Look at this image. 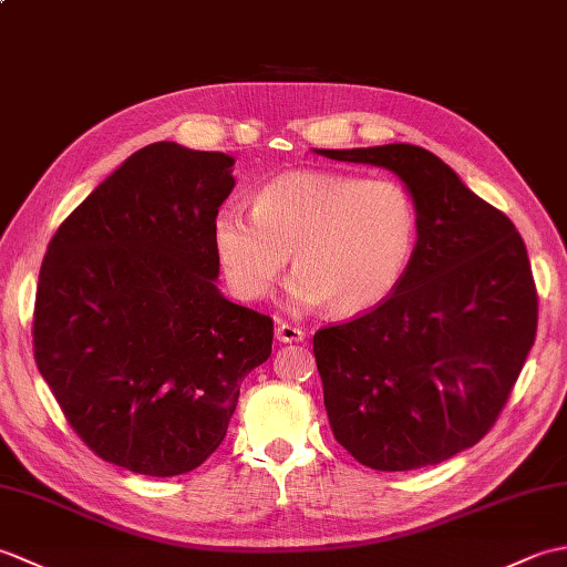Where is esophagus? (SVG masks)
<instances>
[{
    "instance_id": "esophagus-1",
    "label": "esophagus",
    "mask_w": 567,
    "mask_h": 567,
    "mask_svg": "<svg viewBox=\"0 0 567 567\" xmlns=\"http://www.w3.org/2000/svg\"><path fill=\"white\" fill-rule=\"evenodd\" d=\"M275 336H277V341L280 343H299V341H305V331L299 329V327H292V323H277V329H275Z\"/></svg>"
}]
</instances>
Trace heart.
I'll return each instance as SVG.
<instances>
[{
	"instance_id": "heart-1",
	"label": "heart",
	"mask_w": 567,
	"mask_h": 567,
	"mask_svg": "<svg viewBox=\"0 0 567 567\" xmlns=\"http://www.w3.org/2000/svg\"><path fill=\"white\" fill-rule=\"evenodd\" d=\"M212 240L234 295L268 297L295 260L290 299L339 317L382 305L402 282L419 244V209L402 183L341 173H290L265 185L252 214L226 204Z\"/></svg>"
}]
</instances>
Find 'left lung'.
<instances>
[{
  "mask_svg": "<svg viewBox=\"0 0 567 567\" xmlns=\"http://www.w3.org/2000/svg\"><path fill=\"white\" fill-rule=\"evenodd\" d=\"M317 153L388 167L419 209V244L396 290L363 317L315 333L333 436L384 473L449 461L495 426L536 341L524 240L426 148Z\"/></svg>",
  "mask_w": 567,
  "mask_h": 567,
  "instance_id": "8db88e82",
  "label": "left lung"
}]
</instances>
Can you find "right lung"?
Masks as SVG:
<instances>
[{"label": "right lung", "instance_id": "1", "mask_svg": "<svg viewBox=\"0 0 567 567\" xmlns=\"http://www.w3.org/2000/svg\"><path fill=\"white\" fill-rule=\"evenodd\" d=\"M231 167L226 153L151 143L48 244L35 365L84 445L131 473L199 467L226 436L240 382L272 353V319L216 287L212 221Z\"/></svg>", "mask_w": 567, "mask_h": 567}]
</instances>
